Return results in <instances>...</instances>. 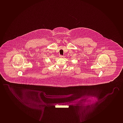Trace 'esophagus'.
Here are the masks:
<instances>
[{
    "instance_id": "obj_1",
    "label": "esophagus",
    "mask_w": 123,
    "mask_h": 123,
    "mask_svg": "<svg viewBox=\"0 0 123 123\" xmlns=\"http://www.w3.org/2000/svg\"><path fill=\"white\" fill-rule=\"evenodd\" d=\"M59 57H63V55H59Z\"/></svg>"
}]
</instances>
